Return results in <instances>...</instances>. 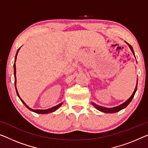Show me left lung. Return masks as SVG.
<instances>
[{
	"instance_id": "8db88e82",
	"label": "left lung",
	"mask_w": 148,
	"mask_h": 148,
	"mask_svg": "<svg viewBox=\"0 0 148 148\" xmlns=\"http://www.w3.org/2000/svg\"><path fill=\"white\" fill-rule=\"evenodd\" d=\"M126 43L127 44H128L133 54H134V56H135L134 52V49L132 48V47L131 45L128 44V43H127V42H126ZM135 58H136V57H135ZM137 85H138V83H136V88L134 89V92L132 93V96L130 97L126 101H125L124 103H122V104H120V105H119V106H115V107H113V108H106V107H104V106H101L98 105V104H95L94 103H92V104L95 106V108L97 109V110L101 111V112H105V113H114V112H119L120 110H122V109H124V108H126V106L130 104V102L132 101V100L134 97V95H135V93L136 92V90H137Z\"/></svg>"
}]
</instances>
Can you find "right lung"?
<instances>
[{"mask_svg":"<svg viewBox=\"0 0 148 148\" xmlns=\"http://www.w3.org/2000/svg\"><path fill=\"white\" fill-rule=\"evenodd\" d=\"M20 48L17 50L16 54V56H15L14 63V84H15V88H16V93H17L18 97H19V99H20V101H22V103H23V104H24V105L26 106V107L29 109V110L32 111V112H34L38 113V114H48V113L54 112V111H56V110H57V109H58L60 107V106H61V105H62L63 103L59 104H58V105H57V106H53V107H52V108H49V109H46V110H39V109H38H38H37V110H34V109L29 108L28 106H27V104L24 103V102L23 101V100H22V99H21V98H20V95H19V94H18V90H17V88H16V63H15L16 60V57H17V55H18V51H19V50H20Z\"/></svg>","mask_w":148,"mask_h":148,"instance_id":"1","label":"right lung"}]
</instances>
